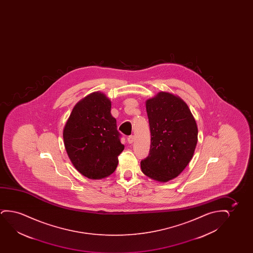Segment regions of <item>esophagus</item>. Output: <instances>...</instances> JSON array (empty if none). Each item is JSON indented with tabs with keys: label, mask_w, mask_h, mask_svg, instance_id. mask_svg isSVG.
I'll use <instances>...</instances> for the list:
<instances>
[{
	"label": "esophagus",
	"mask_w": 253,
	"mask_h": 253,
	"mask_svg": "<svg viewBox=\"0 0 253 253\" xmlns=\"http://www.w3.org/2000/svg\"><path fill=\"white\" fill-rule=\"evenodd\" d=\"M134 140H135V136H134V135H129V136H128V143H133V142H134Z\"/></svg>",
	"instance_id": "34e87169"
}]
</instances>
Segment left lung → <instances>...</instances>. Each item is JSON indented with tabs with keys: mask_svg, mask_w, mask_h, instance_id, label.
Listing matches in <instances>:
<instances>
[{
	"mask_svg": "<svg viewBox=\"0 0 253 253\" xmlns=\"http://www.w3.org/2000/svg\"><path fill=\"white\" fill-rule=\"evenodd\" d=\"M146 110L151 144L141 169L153 180L166 182L178 176L193 158L197 125L187 104L169 92L161 91L146 101Z\"/></svg>",
	"mask_w": 253,
	"mask_h": 253,
	"instance_id": "obj_1",
	"label": "left lung"
}]
</instances>
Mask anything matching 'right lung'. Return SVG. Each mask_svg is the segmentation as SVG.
<instances>
[{
	"label": "right lung",
	"mask_w": 253,
	"mask_h": 253,
	"mask_svg": "<svg viewBox=\"0 0 253 253\" xmlns=\"http://www.w3.org/2000/svg\"><path fill=\"white\" fill-rule=\"evenodd\" d=\"M111 102L97 91L80 100L66 122L63 138L71 162L84 176L98 180L113 173L125 149Z\"/></svg>",
	"instance_id": "add662e5"
}]
</instances>
